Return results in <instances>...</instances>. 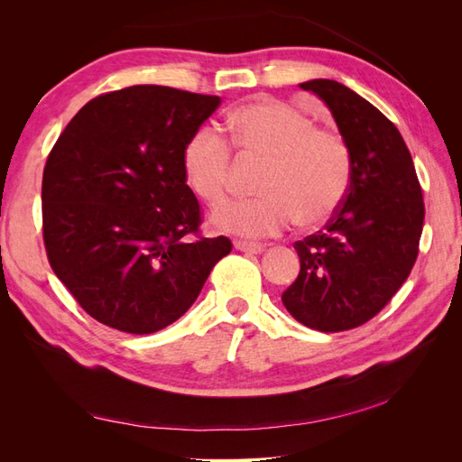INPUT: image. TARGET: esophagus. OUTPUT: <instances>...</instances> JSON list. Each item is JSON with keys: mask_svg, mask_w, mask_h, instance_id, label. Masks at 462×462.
<instances>
[{"mask_svg": "<svg viewBox=\"0 0 462 462\" xmlns=\"http://www.w3.org/2000/svg\"><path fill=\"white\" fill-rule=\"evenodd\" d=\"M235 248L241 250V253H248V254H260L263 253V245L260 243H248V241H235Z\"/></svg>", "mask_w": 462, "mask_h": 462, "instance_id": "obj_1", "label": "esophagus"}]
</instances>
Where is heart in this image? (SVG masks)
Listing matches in <instances>:
<instances>
[{
    "instance_id": "b5f03b06",
    "label": "heart",
    "mask_w": 462,
    "mask_h": 462,
    "mask_svg": "<svg viewBox=\"0 0 462 462\" xmlns=\"http://www.w3.org/2000/svg\"><path fill=\"white\" fill-rule=\"evenodd\" d=\"M231 143L246 158L268 162L254 200L219 208L214 221L223 231L272 236L295 226L314 227L341 208L353 180V152L335 129L316 127L312 117L275 97H254L227 117ZM192 192L208 206L226 202L231 190L233 152L221 134L202 129L183 153Z\"/></svg>"
}]
</instances>
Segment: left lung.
<instances>
[{
    "mask_svg": "<svg viewBox=\"0 0 462 462\" xmlns=\"http://www.w3.org/2000/svg\"><path fill=\"white\" fill-rule=\"evenodd\" d=\"M331 109L353 152V180L324 229L297 241L299 277L282 295L302 326L335 333L366 324L407 282L424 200L411 152L380 109L337 80L302 82Z\"/></svg>",
    "mask_w": 462,
    "mask_h": 462,
    "instance_id": "1",
    "label": "left lung"
}]
</instances>
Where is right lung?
<instances>
[{"label": "right lung", "instance_id": "obj_1", "mask_svg": "<svg viewBox=\"0 0 462 462\" xmlns=\"http://www.w3.org/2000/svg\"><path fill=\"white\" fill-rule=\"evenodd\" d=\"M219 96L136 85L96 96L53 144L42 235L53 273L88 316L144 335L197 300L227 236L200 233L185 146Z\"/></svg>", "mask_w": 462, "mask_h": 462}]
</instances>
